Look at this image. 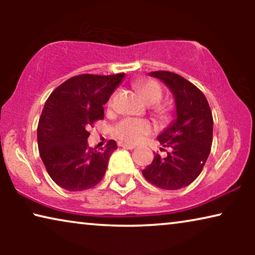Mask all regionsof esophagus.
<instances>
[{
	"label": "esophagus",
	"mask_w": 255,
	"mask_h": 255,
	"mask_svg": "<svg viewBox=\"0 0 255 255\" xmlns=\"http://www.w3.org/2000/svg\"><path fill=\"white\" fill-rule=\"evenodd\" d=\"M118 145L121 146V147L123 148H127V149H133L135 146L134 145H130V144H124V142H118Z\"/></svg>",
	"instance_id": "1"
}]
</instances>
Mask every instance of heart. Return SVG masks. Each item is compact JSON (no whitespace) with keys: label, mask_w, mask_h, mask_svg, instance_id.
Instances as JSON below:
<instances>
[{"label":"heart","mask_w":255,"mask_h":255,"mask_svg":"<svg viewBox=\"0 0 255 255\" xmlns=\"http://www.w3.org/2000/svg\"><path fill=\"white\" fill-rule=\"evenodd\" d=\"M138 90L141 99L147 104H156L162 99V89L156 81L148 80V81L140 82L138 85ZM111 103V102H110ZM159 115L165 116L166 111L159 108ZM152 125L149 122L145 120H138V118H124L118 122L116 127L114 128V133L121 140L130 142V144H137L145 135L151 133Z\"/></svg>","instance_id":"heart-1"}]
</instances>
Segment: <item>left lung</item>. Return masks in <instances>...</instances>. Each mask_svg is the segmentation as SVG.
<instances>
[{"label": "left lung", "mask_w": 255, "mask_h": 255, "mask_svg": "<svg viewBox=\"0 0 255 255\" xmlns=\"http://www.w3.org/2000/svg\"><path fill=\"white\" fill-rule=\"evenodd\" d=\"M172 92L176 118L158 135L161 149L168 148L165 158L154 155L142 175L153 186L176 190L189 186L200 175L211 151V109L204 94L182 76L167 71L151 72Z\"/></svg>", "instance_id": "obj_1"}]
</instances>
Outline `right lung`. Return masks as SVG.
I'll return each mask as SVG.
<instances>
[{
	"label": "right lung",
	"mask_w": 255,
	"mask_h": 255,
	"mask_svg": "<svg viewBox=\"0 0 255 255\" xmlns=\"http://www.w3.org/2000/svg\"><path fill=\"white\" fill-rule=\"evenodd\" d=\"M124 75H76L48 96L38 123V148L48 175L59 187L81 191L103 179L117 144L109 140L100 151L89 147L87 128L103 120V104Z\"/></svg>",
	"instance_id": "obj_1"
}]
</instances>
